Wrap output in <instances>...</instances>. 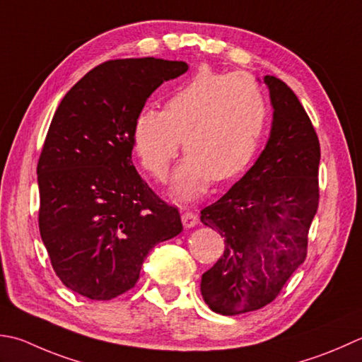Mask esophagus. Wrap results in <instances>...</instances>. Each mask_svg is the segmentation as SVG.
Segmentation results:
<instances>
[{"label": "esophagus", "mask_w": 362, "mask_h": 362, "mask_svg": "<svg viewBox=\"0 0 362 362\" xmlns=\"http://www.w3.org/2000/svg\"><path fill=\"white\" fill-rule=\"evenodd\" d=\"M182 223H183V226H185L187 229L194 228V226L197 224V215L193 214V211H183V214H182Z\"/></svg>", "instance_id": "esophagus-1"}]
</instances>
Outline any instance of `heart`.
<instances>
[{"instance_id": "heart-1", "label": "heart", "mask_w": 362, "mask_h": 362, "mask_svg": "<svg viewBox=\"0 0 362 362\" xmlns=\"http://www.w3.org/2000/svg\"><path fill=\"white\" fill-rule=\"evenodd\" d=\"M265 120L267 106L254 80L202 67L169 94L163 111L138 112L132 143L143 166L161 182L183 143L188 155L177 169L173 193L193 201L205 193L210 179L229 180L250 165Z\"/></svg>"}]
</instances>
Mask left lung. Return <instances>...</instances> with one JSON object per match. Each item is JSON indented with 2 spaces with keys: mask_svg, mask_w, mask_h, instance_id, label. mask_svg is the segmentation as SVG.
<instances>
[{
  "mask_svg": "<svg viewBox=\"0 0 362 362\" xmlns=\"http://www.w3.org/2000/svg\"><path fill=\"white\" fill-rule=\"evenodd\" d=\"M273 122L256 163L201 221L224 237V254L202 274L201 292L214 313L257 310L279 295L308 254L318 209L320 143L298 97L267 75Z\"/></svg>",
  "mask_w": 362,
  "mask_h": 362,
  "instance_id": "left-lung-1",
  "label": "left lung"
}]
</instances>
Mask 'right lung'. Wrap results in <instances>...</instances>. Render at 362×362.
I'll return each mask as SVG.
<instances>
[{"label": "right lung", "instance_id": "add662e5", "mask_svg": "<svg viewBox=\"0 0 362 362\" xmlns=\"http://www.w3.org/2000/svg\"><path fill=\"white\" fill-rule=\"evenodd\" d=\"M183 61H106L62 98L37 163L39 230L62 284L111 300L136 284L152 247L179 235V210L163 202L132 161V127Z\"/></svg>", "mask_w": 362, "mask_h": 362}]
</instances>
